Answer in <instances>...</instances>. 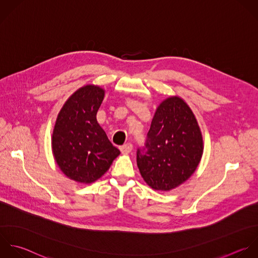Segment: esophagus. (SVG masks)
<instances>
[{
    "label": "esophagus",
    "instance_id": "obj_1",
    "mask_svg": "<svg viewBox=\"0 0 258 258\" xmlns=\"http://www.w3.org/2000/svg\"><path fill=\"white\" fill-rule=\"evenodd\" d=\"M120 151H121V153L123 155H127V154H130L133 151V145L131 143L124 144L123 146L120 147Z\"/></svg>",
    "mask_w": 258,
    "mask_h": 258
}]
</instances>
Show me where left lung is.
<instances>
[{"label":"left lung","instance_id":"obj_1","mask_svg":"<svg viewBox=\"0 0 258 258\" xmlns=\"http://www.w3.org/2000/svg\"><path fill=\"white\" fill-rule=\"evenodd\" d=\"M203 137L190 106L179 96L164 99L156 109L145 148L137 164L154 190L170 191L196 171L203 155Z\"/></svg>","mask_w":258,"mask_h":258}]
</instances>
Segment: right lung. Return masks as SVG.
Here are the masks:
<instances>
[{
  "instance_id": "add662e5",
  "label": "right lung",
  "mask_w": 258,
  "mask_h": 258,
  "mask_svg": "<svg viewBox=\"0 0 258 258\" xmlns=\"http://www.w3.org/2000/svg\"><path fill=\"white\" fill-rule=\"evenodd\" d=\"M105 90L87 84L73 92L61 107L52 133L56 164L70 180L91 184L101 178L120 154L96 119Z\"/></svg>"
}]
</instances>
